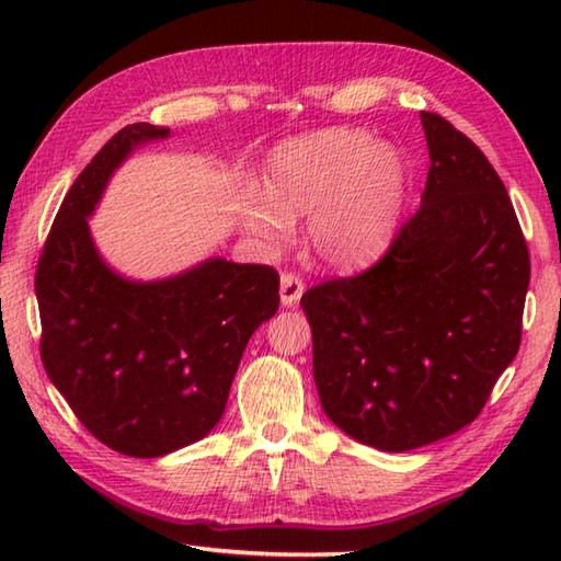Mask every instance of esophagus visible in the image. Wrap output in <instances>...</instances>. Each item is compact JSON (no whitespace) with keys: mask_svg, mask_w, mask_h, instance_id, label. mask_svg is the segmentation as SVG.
<instances>
[{"mask_svg":"<svg viewBox=\"0 0 561 561\" xmlns=\"http://www.w3.org/2000/svg\"><path fill=\"white\" fill-rule=\"evenodd\" d=\"M304 282L299 274L294 272H282V287H279V296H282V306H296L304 296Z\"/></svg>","mask_w":561,"mask_h":561,"instance_id":"34e87169","label":"esophagus"}]
</instances>
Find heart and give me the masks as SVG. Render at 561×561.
Here are the masks:
<instances>
[{"label":"heart","instance_id":"b5f03b06","mask_svg":"<svg viewBox=\"0 0 561 561\" xmlns=\"http://www.w3.org/2000/svg\"><path fill=\"white\" fill-rule=\"evenodd\" d=\"M402 197V161L388 141L354 127H325L274 147L265 190L248 187L238 219L272 245L308 219V245L332 267H356L388 241Z\"/></svg>","mask_w":561,"mask_h":561}]
</instances>
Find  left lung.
<instances>
[{
  "label": "left lung",
  "instance_id": "1",
  "mask_svg": "<svg viewBox=\"0 0 561 561\" xmlns=\"http://www.w3.org/2000/svg\"><path fill=\"white\" fill-rule=\"evenodd\" d=\"M422 207L371 267L308 289L320 404L344 434L400 453L456 434L520 347L530 253L482 149L422 113Z\"/></svg>",
  "mask_w": 561,
  "mask_h": 561
}]
</instances>
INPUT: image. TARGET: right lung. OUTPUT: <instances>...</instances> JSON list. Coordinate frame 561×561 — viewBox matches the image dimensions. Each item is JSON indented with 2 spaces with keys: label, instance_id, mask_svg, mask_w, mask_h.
Instances as JSON below:
<instances>
[{
  "label": "right lung",
  "instance_id": "1",
  "mask_svg": "<svg viewBox=\"0 0 561 561\" xmlns=\"http://www.w3.org/2000/svg\"><path fill=\"white\" fill-rule=\"evenodd\" d=\"M161 137L169 129L135 123L105 141L59 205L35 270L47 376L101 444L133 458L217 426L250 335L279 308L270 265L217 257L147 284L105 267L87 217L127 153Z\"/></svg>",
  "mask_w": 561,
  "mask_h": 561
}]
</instances>
